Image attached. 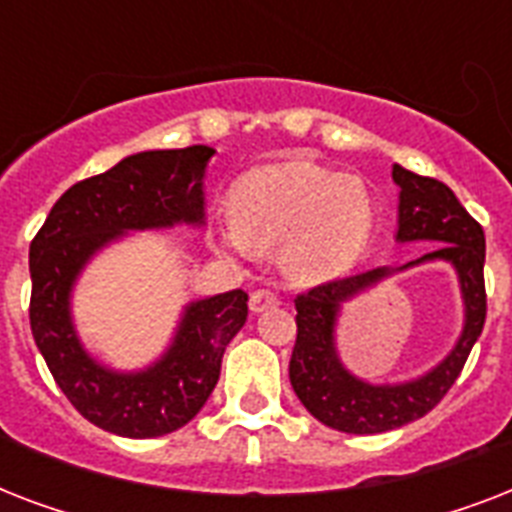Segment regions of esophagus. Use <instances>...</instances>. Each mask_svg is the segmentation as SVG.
<instances>
[{"label": "esophagus", "instance_id": "34e87169", "mask_svg": "<svg viewBox=\"0 0 512 512\" xmlns=\"http://www.w3.org/2000/svg\"><path fill=\"white\" fill-rule=\"evenodd\" d=\"M273 305H279V295L271 292V289H255L249 295V308H252V313H263L268 308H273Z\"/></svg>", "mask_w": 512, "mask_h": 512}]
</instances>
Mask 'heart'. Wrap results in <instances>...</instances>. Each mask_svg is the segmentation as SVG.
Instances as JSON below:
<instances>
[{"mask_svg": "<svg viewBox=\"0 0 512 512\" xmlns=\"http://www.w3.org/2000/svg\"><path fill=\"white\" fill-rule=\"evenodd\" d=\"M231 212L233 223L220 231L225 247L284 244V271L303 284L348 271L372 231L364 180L300 159L247 172L231 191Z\"/></svg>", "mask_w": 512, "mask_h": 512, "instance_id": "b5f03b06", "label": "heart"}]
</instances>
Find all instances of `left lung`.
I'll use <instances>...</instances> for the list:
<instances>
[{
  "label": "left lung",
  "instance_id": "8db88e82",
  "mask_svg": "<svg viewBox=\"0 0 512 512\" xmlns=\"http://www.w3.org/2000/svg\"><path fill=\"white\" fill-rule=\"evenodd\" d=\"M393 183L401 188L396 241H436L438 247L401 268H372L348 279L327 281L295 300L297 340L289 361V382L316 420L356 436L396 430L425 417L460 377L486 321L484 228L468 215L452 188L436 177L414 175L393 164ZM438 259L458 271L466 305V324L453 353L417 381L393 386H372L348 373L334 342L339 305L387 278L390 272Z\"/></svg>",
  "mask_w": 512,
  "mask_h": 512
}]
</instances>
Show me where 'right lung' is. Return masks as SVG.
<instances>
[{"label":"right lung","instance_id":"1","mask_svg":"<svg viewBox=\"0 0 512 512\" xmlns=\"http://www.w3.org/2000/svg\"><path fill=\"white\" fill-rule=\"evenodd\" d=\"M209 146L143 151L71 185L28 249L31 335L76 412L124 438H156L191 422L215 390L225 345L247 321V292L185 305L170 348L140 372H116L84 350L71 289L100 249L127 231L204 225Z\"/></svg>","mask_w":512,"mask_h":512}]
</instances>
